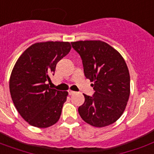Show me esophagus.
<instances>
[{
    "mask_svg": "<svg viewBox=\"0 0 154 154\" xmlns=\"http://www.w3.org/2000/svg\"><path fill=\"white\" fill-rule=\"evenodd\" d=\"M69 95H73L74 94H76V92L72 91L71 89H69Z\"/></svg>",
    "mask_w": 154,
    "mask_h": 154,
    "instance_id": "esophagus-1",
    "label": "esophagus"
}]
</instances>
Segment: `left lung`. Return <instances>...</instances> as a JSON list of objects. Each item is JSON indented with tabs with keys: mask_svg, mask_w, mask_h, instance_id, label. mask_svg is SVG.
Listing matches in <instances>:
<instances>
[{
	"mask_svg": "<svg viewBox=\"0 0 154 154\" xmlns=\"http://www.w3.org/2000/svg\"><path fill=\"white\" fill-rule=\"evenodd\" d=\"M82 59L85 76L93 82L94 94H84L78 108L82 119L92 126H107L124 112L130 94V77L124 58L101 41L71 42Z\"/></svg>",
	"mask_w": 154,
	"mask_h": 154,
	"instance_id": "left-lung-1",
	"label": "left lung"
}]
</instances>
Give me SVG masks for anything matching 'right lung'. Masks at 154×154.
I'll use <instances>...</instances> for the list:
<instances>
[{"instance_id": "add662e5", "label": "right lung", "mask_w": 154, "mask_h": 154, "mask_svg": "<svg viewBox=\"0 0 154 154\" xmlns=\"http://www.w3.org/2000/svg\"><path fill=\"white\" fill-rule=\"evenodd\" d=\"M70 49L69 42H37L24 51L12 70L11 97L23 119L32 126L48 128L60 118L69 94L51 89L47 83Z\"/></svg>"}]
</instances>
